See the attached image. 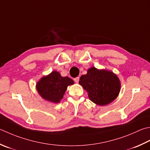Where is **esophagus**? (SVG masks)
<instances>
[{
  "mask_svg": "<svg viewBox=\"0 0 150 150\" xmlns=\"http://www.w3.org/2000/svg\"><path fill=\"white\" fill-rule=\"evenodd\" d=\"M74 81L76 83H79V77H77L75 78V79H74Z\"/></svg>",
  "mask_w": 150,
  "mask_h": 150,
  "instance_id": "esophagus-1",
  "label": "esophagus"
}]
</instances>
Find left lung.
<instances>
[{"label":"left lung","instance_id":"1","mask_svg":"<svg viewBox=\"0 0 150 150\" xmlns=\"http://www.w3.org/2000/svg\"><path fill=\"white\" fill-rule=\"evenodd\" d=\"M79 83L88 92L90 100L99 106L115 100L121 89V83L116 74L95 67L88 69L86 74L81 77Z\"/></svg>","mask_w":150,"mask_h":150}]
</instances>
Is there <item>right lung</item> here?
<instances>
[{
	"mask_svg": "<svg viewBox=\"0 0 150 150\" xmlns=\"http://www.w3.org/2000/svg\"><path fill=\"white\" fill-rule=\"evenodd\" d=\"M73 84L74 81L71 79L62 77L58 71H52L50 74L41 78L37 82L36 88L43 99L58 103L63 98L67 86Z\"/></svg>",
	"mask_w": 150,
	"mask_h": 150,
	"instance_id": "obj_1",
	"label": "right lung"
}]
</instances>
